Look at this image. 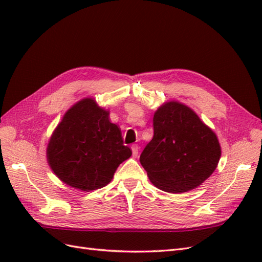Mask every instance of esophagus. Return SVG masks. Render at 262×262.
I'll return each mask as SVG.
<instances>
[{
	"mask_svg": "<svg viewBox=\"0 0 262 262\" xmlns=\"http://www.w3.org/2000/svg\"><path fill=\"white\" fill-rule=\"evenodd\" d=\"M131 149H132V155H133L134 157H137L138 154H139V149H140L139 145H138V144H133V145L131 146Z\"/></svg>",
	"mask_w": 262,
	"mask_h": 262,
	"instance_id": "34e87169",
	"label": "esophagus"
}]
</instances>
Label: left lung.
Returning <instances> with one entry per match:
<instances>
[{"instance_id":"obj_1","label":"left lung","mask_w":262,"mask_h":262,"mask_svg":"<svg viewBox=\"0 0 262 262\" xmlns=\"http://www.w3.org/2000/svg\"><path fill=\"white\" fill-rule=\"evenodd\" d=\"M154 136L140 156L152 184L169 193L202 185L216 169L221 145L216 134L193 110L166 101L154 114Z\"/></svg>"}]
</instances>
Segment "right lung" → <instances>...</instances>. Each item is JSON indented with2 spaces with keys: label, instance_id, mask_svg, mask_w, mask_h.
Here are the masks:
<instances>
[{
  "label": "right lung",
  "instance_id": "add662e5",
  "mask_svg": "<svg viewBox=\"0 0 262 262\" xmlns=\"http://www.w3.org/2000/svg\"><path fill=\"white\" fill-rule=\"evenodd\" d=\"M131 155L108 110L90 97L68 110L47 146V161L57 177L87 192L107 186Z\"/></svg>",
  "mask_w": 262,
  "mask_h": 262
}]
</instances>
